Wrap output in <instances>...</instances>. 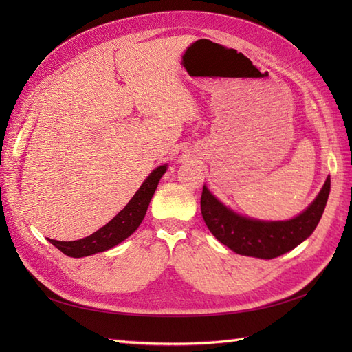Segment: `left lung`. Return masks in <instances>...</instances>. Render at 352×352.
I'll list each match as a JSON object with an SVG mask.
<instances>
[{
  "mask_svg": "<svg viewBox=\"0 0 352 352\" xmlns=\"http://www.w3.org/2000/svg\"><path fill=\"white\" fill-rule=\"evenodd\" d=\"M329 192L330 177L326 179L311 206L300 216L287 221H261L233 212L204 186L201 194V212L212 235L232 251L270 260L294 250L311 235L322 219Z\"/></svg>",
  "mask_w": 352,
  "mask_h": 352,
  "instance_id": "left-lung-1",
  "label": "left lung"
}]
</instances>
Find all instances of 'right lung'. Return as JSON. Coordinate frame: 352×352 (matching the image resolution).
<instances>
[{
    "label": "right lung",
    "mask_w": 352,
    "mask_h": 352,
    "mask_svg": "<svg viewBox=\"0 0 352 352\" xmlns=\"http://www.w3.org/2000/svg\"><path fill=\"white\" fill-rule=\"evenodd\" d=\"M166 166H160L154 172L145 179V182L138 189V192L127 202V206L117 214L107 225L102 226L92 235L79 239L63 242L56 239H48L54 247H57L63 254L69 257L80 258L97 252L107 251L117 243H120L126 238H129L132 233L140 228L141 221L146 214V208L150 206V201L155 192L160 179L166 172Z\"/></svg>",
    "instance_id": "right-lung-1"
}]
</instances>
